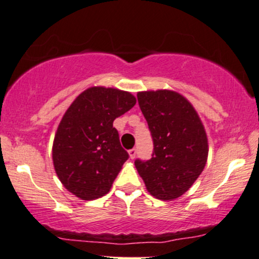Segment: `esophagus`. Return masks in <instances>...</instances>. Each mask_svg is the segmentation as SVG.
Returning <instances> with one entry per match:
<instances>
[{
  "instance_id": "esophagus-1",
  "label": "esophagus",
  "mask_w": 259,
  "mask_h": 259,
  "mask_svg": "<svg viewBox=\"0 0 259 259\" xmlns=\"http://www.w3.org/2000/svg\"><path fill=\"white\" fill-rule=\"evenodd\" d=\"M129 157H130V159H134V158L136 157V149L135 148L129 149Z\"/></svg>"
}]
</instances>
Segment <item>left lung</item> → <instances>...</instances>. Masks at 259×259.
I'll use <instances>...</instances> for the list:
<instances>
[{
	"instance_id": "1",
	"label": "left lung",
	"mask_w": 259,
	"mask_h": 259,
	"mask_svg": "<svg viewBox=\"0 0 259 259\" xmlns=\"http://www.w3.org/2000/svg\"><path fill=\"white\" fill-rule=\"evenodd\" d=\"M140 108L148 123L154 151L135 166L148 193L174 200L188 191L204 170L208 143L198 112L180 93L159 89L139 92Z\"/></svg>"
}]
</instances>
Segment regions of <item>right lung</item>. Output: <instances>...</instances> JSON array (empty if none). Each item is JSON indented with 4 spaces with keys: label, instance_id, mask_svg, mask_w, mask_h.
I'll return each mask as SVG.
<instances>
[{
    "label": "right lung",
    "instance_id": "add662e5",
    "mask_svg": "<svg viewBox=\"0 0 259 259\" xmlns=\"http://www.w3.org/2000/svg\"><path fill=\"white\" fill-rule=\"evenodd\" d=\"M135 104L129 92L90 87L65 112L53 142V164L60 182L77 198L94 200L110 192L129 158L113 120Z\"/></svg>",
    "mask_w": 259,
    "mask_h": 259
}]
</instances>
